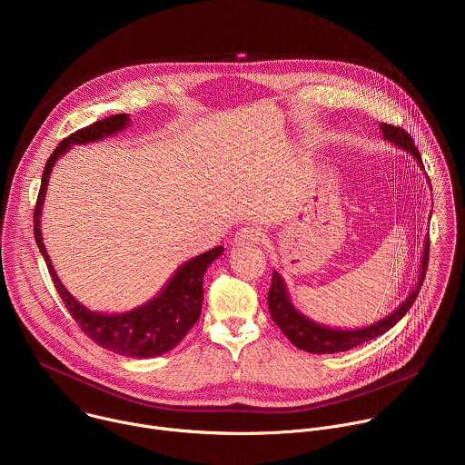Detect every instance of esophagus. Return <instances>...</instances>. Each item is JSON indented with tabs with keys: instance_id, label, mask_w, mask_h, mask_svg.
Returning <instances> with one entry per match:
<instances>
[{
	"instance_id": "34e87169",
	"label": "esophagus",
	"mask_w": 465,
	"mask_h": 465,
	"mask_svg": "<svg viewBox=\"0 0 465 465\" xmlns=\"http://www.w3.org/2000/svg\"><path fill=\"white\" fill-rule=\"evenodd\" d=\"M262 239H264V233L257 226H244L237 232V241H242V242H259Z\"/></svg>"
}]
</instances>
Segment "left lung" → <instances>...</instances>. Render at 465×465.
Listing matches in <instances>:
<instances>
[{"label": "left lung", "mask_w": 465, "mask_h": 465, "mask_svg": "<svg viewBox=\"0 0 465 465\" xmlns=\"http://www.w3.org/2000/svg\"><path fill=\"white\" fill-rule=\"evenodd\" d=\"M382 134L386 140H390L391 143H395L397 147H401L409 153L414 154V158L418 160V163L423 167L421 162V154L418 153V147L414 145L412 138L409 132L401 126L395 124H388V123H381ZM425 169V167H423ZM430 237H427L425 241V250H423V259H421V272H420V282L418 287L412 291V294L405 300L403 305H400V309H395L390 316L379 320L377 323L364 327V329H353V331H342V329H329L323 325H318L314 322H311L309 318H305L303 314H300L285 291V283L282 280V276L274 271L272 274V283H271V291H269V311L272 320L278 323V327L283 331V335L300 350L309 351V353H337V351H348L351 348H357L371 339L381 337L382 333L390 327H393L397 322H400L409 309L414 305L420 289L423 285L425 274H427V267H429V250H430Z\"/></svg>", "instance_id": "1"}]
</instances>
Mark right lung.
I'll use <instances>...</instances> for the list:
<instances>
[{
    "instance_id": "obj_1",
    "label": "right lung",
    "mask_w": 465,
    "mask_h": 465,
    "mask_svg": "<svg viewBox=\"0 0 465 465\" xmlns=\"http://www.w3.org/2000/svg\"><path fill=\"white\" fill-rule=\"evenodd\" d=\"M126 123H128L126 114H115L74 132V134L64 138L58 143V147L51 153L44 167L33 223H35V241L45 259L47 271L53 278L56 292L62 298L65 309L70 311L74 320L79 323L83 333L101 348L114 351L117 355L147 359V357L163 355L173 348H176L180 341L187 335V331L196 323L198 316H201L203 300H204V291H203L204 272L223 253L224 248L217 246L203 255L187 261L183 267L178 269V272L173 276L167 287L158 294V298H154L147 305L136 311H130L126 314H101L83 307L68 291L64 289V285L60 283L58 276L53 271V264L42 242V232H40V210L44 204L45 189H47V178L51 174V169L56 158H60L65 151H68L70 145L97 142L124 128Z\"/></svg>"
}]
</instances>
